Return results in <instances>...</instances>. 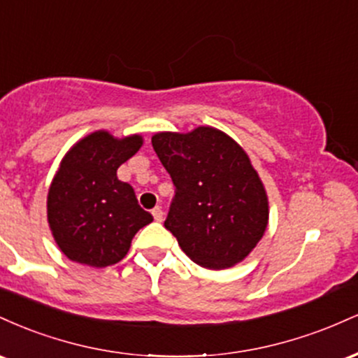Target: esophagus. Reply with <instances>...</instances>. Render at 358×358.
<instances>
[{"label": "esophagus", "instance_id": "34e87169", "mask_svg": "<svg viewBox=\"0 0 358 358\" xmlns=\"http://www.w3.org/2000/svg\"><path fill=\"white\" fill-rule=\"evenodd\" d=\"M151 213H153L156 222H162L163 217H165V212H163V208L159 207V205H158V207H155L153 210H151Z\"/></svg>", "mask_w": 358, "mask_h": 358}]
</instances>
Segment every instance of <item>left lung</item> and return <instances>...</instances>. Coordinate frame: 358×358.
Returning a JSON list of instances; mask_svg holds the SVG:
<instances>
[{
  "label": "left lung",
  "instance_id": "1",
  "mask_svg": "<svg viewBox=\"0 0 358 358\" xmlns=\"http://www.w3.org/2000/svg\"><path fill=\"white\" fill-rule=\"evenodd\" d=\"M151 143L176 188L165 227L183 252L208 269L244 261L269 220L268 195L248 153L210 126L156 133Z\"/></svg>",
  "mask_w": 358,
  "mask_h": 358
}]
</instances>
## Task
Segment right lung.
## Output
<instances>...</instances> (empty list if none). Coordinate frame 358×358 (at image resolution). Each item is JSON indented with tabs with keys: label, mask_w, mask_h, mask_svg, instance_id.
I'll return each instance as SVG.
<instances>
[{
	"label": "right lung",
	"mask_w": 358,
	"mask_h": 358,
	"mask_svg": "<svg viewBox=\"0 0 358 358\" xmlns=\"http://www.w3.org/2000/svg\"><path fill=\"white\" fill-rule=\"evenodd\" d=\"M143 146L139 134L94 131L77 141L53 176L47 217L53 239L71 261L106 268L121 261L139 229L153 222L117 168Z\"/></svg>",
	"instance_id": "right-lung-1"
}]
</instances>
